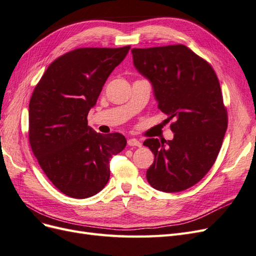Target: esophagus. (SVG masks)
I'll return each mask as SVG.
<instances>
[{
  "instance_id": "esophagus-1",
  "label": "esophagus",
  "mask_w": 256,
  "mask_h": 256,
  "mask_svg": "<svg viewBox=\"0 0 256 256\" xmlns=\"http://www.w3.org/2000/svg\"><path fill=\"white\" fill-rule=\"evenodd\" d=\"M128 145L129 146H136V147H141L142 146V144H141V142L140 141H138L136 138H129L128 140Z\"/></svg>"
}]
</instances>
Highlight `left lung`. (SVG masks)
<instances>
[{
	"mask_svg": "<svg viewBox=\"0 0 256 256\" xmlns=\"http://www.w3.org/2000/svg\"><path fill=\"white\" fill-rule=\"evenodd\" d=\"M138 72L154 88L158 108L174 118L171 141L147 138L154 152L146 172L152 188L180 192L198 184L218 157L228 111L214 68L184 44L131 50Z\"/></svg>",
	"mask_w": 256,
	"mask_h": 256,
	"instance_id": "left-lung-1",
	"label": "left lung"
}]
</instances>
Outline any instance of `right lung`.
<instances>
[{
  "mask_svg": "<svg viewBox=\"0 0 256 256\" xmlns=\"http://www.w3.org/2000/svg\"><path fill=\"white\" fill-rule=\"evenodd\" d=\"M122 48H79L58 58L34 88L28 106V141L49 180L64 194L86 198L110 178V159L127 144L114 132L97 134L88 114L114 68L126 58Z\"/></svg>",
  "mask_w": 256,
  "mask_h": 256,
  "instance_id": "add662e5",
  "label": "right lung"
}]
</instances>
